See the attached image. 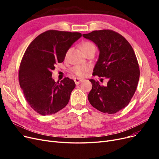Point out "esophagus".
<instances>
[{"label": "esophagus", "instance_id": "esophagus-1", "mask_svg": "<svg viewBox=\"0 0 159 159\" xmlns=\"http://www.w3.org/2000/svg\"><path fill=\"white\" fill-rule=\"evenodd\" d=\"M74 81H75V83L76 85H78V84H80L81 82H82L83 80L79 79V78H75V79H74Z\"/></svg>", "mask_w": 159, "mask_h": 159}]
</instances>
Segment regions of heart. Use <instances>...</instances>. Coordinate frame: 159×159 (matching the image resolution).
I'll return each mask as SVG.
<instances>
[{
	"label": "heart",
	"instance_id": "obj_1",
	"mask_svg": "<svg viewBox=\"0 0 159 159\" xmlns=\"http://www.w3.org/2000/svg\"><path fill=\"white\" fill-rule=\"evenodd\" d=\"M81 49L84 52V54H85V53L88 52V51L92 49H95V46L92 44V43L89 42H85L81 44ZM88 70H89L88 66L85 65L77 66H75L73 68V71L77 75H78L80 77L85 76Z\"/></svg>",
	"mask_w": 159,
	"mask_h": 159
}]
</instances>
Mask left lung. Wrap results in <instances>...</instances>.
<instances>
[{
  "label": "left lung",
  "instance_id": "1",
  "mask_svg": "<svg viewBox=\"0 0 159 159\" xmlns=\"http://www.w3.org/2000/svg\"><path fill=\"white\" fill-rule=\"evenodd\" d=\"M99 52L93 75L105 77L106 86L91 79L92 89L88 100L101 112L113 114L125 107L135 92L140 71L132 46L123 36L110 30L84 34Z\"/></svg>",
  "mask_w": 159,
  "mask_h": 159
}]
</instances>
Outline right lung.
I'll return each mask as SVG.
<instances>
[{"mask_svg":"<svg viewBox=\"0 0 159 159\" xmlns=\"http://www.w3.org/2000/svg\"><path fill=\"white\" fill-rule=\"evenodd\" d=\"M81 37L79 32L48 30L27 48L19 68V82L28 103L39 114H54L68 103L74 81L66 78L56 82L52 71Z\"/></svg>","mask_w":159,"mask_h":159,"instance_id":"add662e5","label":"right lung"}]
</instances>
